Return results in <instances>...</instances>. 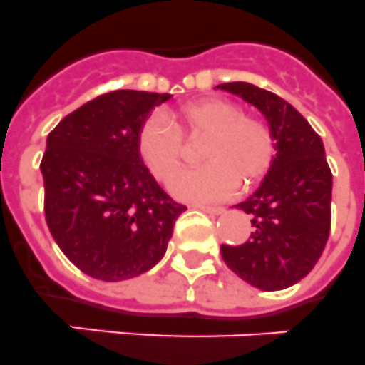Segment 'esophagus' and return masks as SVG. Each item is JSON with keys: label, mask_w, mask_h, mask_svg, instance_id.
Instances as JSON below:
<instances>
[{"label": "esophagus", "mask_w": 365, "mask_h": 365, "mask_svg": "<svg viewBox=\"0 0 365 365\" xmlns=\"http://www.w3.org/2000/svg\"><path fill=\"white\" fill-rule=\"evenodd\" d=\"M195 207L206 211V213H210V215H220V213L225 211L220 206H206V204H195Z\"/></svg>", "instance_id": "34e87169"}]
</instances>
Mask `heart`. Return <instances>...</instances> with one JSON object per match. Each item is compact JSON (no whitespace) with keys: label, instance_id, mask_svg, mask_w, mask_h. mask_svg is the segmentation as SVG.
I'll return each instance as SVG.
<instances>
[{"label":"heart","instance_id":"heart-1","mask_svg":"<svg viewBox=\"0 0 365 365\" xmlns=\"http://www.w3.org/2000/svg\"><path fill=\"white\" fill-rule=\"evenodd\" d=\"M168 120L150 116L143 122L137 150L159 182H170L181 166L184 138L206 136L201 149L207 163L178 175L173 192L182 198L219 200L241 187H252L271 170L278 154V137L269 118L245 113L225 98H204L170 113ZM184 138L182 140L181 137Z\"/></svg>","mask_w":365,"mask_h":365}]
</instances>
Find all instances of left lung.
I'll return each instance as SVG.
<instances>
[{
  "instance_id": "1",
  "label": "left lung",
  "mask_w": 365,
  "mask_h": 365,
  "mask_svg": "<svg viewBox=\"0 0 365 365\" xmlns=\"http://www.w3.org/2000/svg\"><path fill=\"white\" fill-rule=\"evenodd\" d=\"M219 88L240 94L274 125L278 154L252 197L237 204L250 215L249 240L220 245L228 269L263 292L284 289L308 274L330 234L332 173L323 140L295 107L274 93L235 81Z\"/></svg>"
}]
</instances>
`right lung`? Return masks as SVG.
Listing matches in <instances>:
<instances>
[{
	"instance_id": "right-lung-1",
	"label": "right lung",
	"mask_w": 365,
	"mask_h": 365,
	"mask_svg": "<svg viewBox=\"0 0 365 365\" xmlns=\"http://www.w3.org/2000/svg\"><path fill=\"white\" fill-rule=\"evenodd\" d=\"M170 94L113 91L64 116L46 139L44 217L88 277L128 280L163 258L185 206L159 187L137 150L148 113Z\"/></svg>"
}]
</instances>
